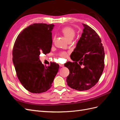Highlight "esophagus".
<instances>
[{"label":"esophagus","instance_id":"1","mask_svg":"<svg viewBox=\"0 0 120 120\" xmlns=\"http://www.w3.org/2000/svg\"><path fill=\"white\" fill-rule=\"evenodd\" d=\"M60 67H64V64H60Z\"/></svg>","mask_w":120,"mask_h":120}]
</instances>
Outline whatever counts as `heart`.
<instances>
[{
	"instance_id": "heart-1",
	"label": "heart",
	"mask_w": 120,
	"mask_h": 120,
	"mask_svg": "<svg viewBox=\"0 0 120 120\" xmlns=\"http://www.w3.org/2000/svg\"><path fill=\"white\" fill-rule=\"evenodd\" d=\"M60 32L68 41H71L74 38L76 34L75 29L71 26H65L62 28L60 30ZM53 40H54V38ZM59 55L61 57H66L67 54L66 52H61L59 53Z\"/></svg>"
}]
</instances>
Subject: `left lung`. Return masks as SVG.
<instances>
[{
	"label": "left lung",
	"mask_w": 120,
	"mask_h": 120,
	"mask_svg": "<svg viewBox=\"0 0 120 120\" xmlns=\"http://www.w3.org/2000/svg\"><path fill=\"white\" fill-rule=\"evenodd\" d=\"M84 28L71 59L64 66L70 71L68 85L79 91L88 90L99 81L105 67V52L101 39L97 32L88 25Z\"/></svg>",
	"instance_id": "8db88e82"
}]
</instances>
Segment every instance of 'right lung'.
<instances>
[{
  "label": "right lung",
  "mask_w": 120,
  "mask_h": 120,
  "mask_svg": "<svg viewBox=\"0 0 120 120\" xmlns=\"http://www.w3.org/2000/svg\"><path fill=\"white\" fill-rule=\"evenodd\" d=\"M53 24L30 25L21 32L14 42L12 61L17 77L24 88L32 93L45 92L52 86L59 64L45 66L40 61L41 53H49L52 45Z\"/></svg>",
  "instance_id": "right-lung-1"
}]
</instances>
